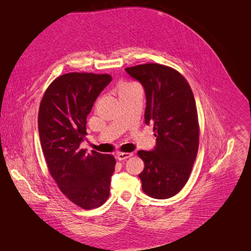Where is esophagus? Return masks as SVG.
<instances>
[{"instance_id":"1","label":"esophagus","mask_w":251,"mask_h":251,"mask_svg":"<svg viewBox=\"0 0 251 251\" xmlns=\"http://www.w3.org/2000/svg\"><path fill=\"white\" fill-rule=\"evenodd\" d=\"M133 153L132 152H119L117 154V159L119 161H124V160H127L129 159L130 156H132Z\"/></svg>"}]
</instances>
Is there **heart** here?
I'll use <instances>...</instances> for the list:
<instances>
[{
  "mask_svg": "<svg viewBox=\"0 0 251 251\" xmlns=\"http://www.w3.org/2000/svg\"><path fill=\"white\" fill-rule=\"evenodd\" d=\"M132 86H134V85H133V84H122V85H121V87H120V91L125 90V89H128V88L132 87Z\"/></svg>",
  "mask_w": 251,
  "mask_h": 251,
  "instance_id": "b5f03b06",
  "label": "heart"
}]
</instances>
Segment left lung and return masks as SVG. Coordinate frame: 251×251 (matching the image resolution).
Listing matches in <instances>:
<instances>
[{"label": "left lung", "instance_id": "obj_1", "mask_svg": "<svg viewBox=\"0 0 251 251\" xmlns=\"http://www.w3.org/2000/svg\"><path fill=\"white\" fill-rule=\"evenodd\" d=\"M146 91L144 119L153 125L156 146L138 151L144 169L142 190L166 200L176 195L191 174L200 144L199 116L193 92L184 76L166 65L148 63L125 68Z\"/></svg>", "mask_w": 251, "mask_h": 251}]
</instances>
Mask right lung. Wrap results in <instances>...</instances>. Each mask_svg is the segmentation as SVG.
I'll return each mask as SVG.
<instances>
[{
	"mask_svg": "<svg viewBox=\"0 0 251 251\" xmlns=\"http://www.w3.org/2000/svg\"><path fill=\"white\" fill-rule=\"evenodd\" d=\"M110 74L66 73L45 91L38 111V133L48 170L60 190L84 209L102 205L110 195L116 160L112 154L80 149L86 118Z\"/></svg>",
	"mask_w": 251,
	"mask_h": 251,
	"instance_id": "right-lung-1",
	"label": "right lung"
}]
</instances>
